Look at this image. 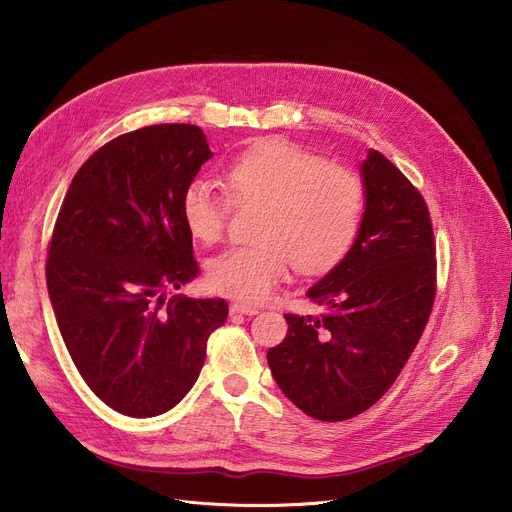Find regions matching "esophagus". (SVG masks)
I'll return each mask as SVG.
<instances>
[{
    "instance_id": "esophagus-1",
    "label": "esophagus",
    "mask_w": 512,
    "mask_h": 512,
    "mask_svg": "<svg viewBox=\"0 0 512 512\" xmlns=\"http://www.w3.org/2000/svg\"><path fill=\"white\" fill-rule=\"evenodd\" d=\"M231 314H246V316H252V314H258V308L256 306H250V304H241V302H235L231 304Z\"/></svg>"
}]
</instances>
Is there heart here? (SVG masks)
Returning <instances> with one entry per match:
<instances>
[{"instance_id":"b5f03b06","label":"heart","mask_w":512,"mask_h":512,"mask_svg":"<svg viewBox=\"0 0 512 512\" xmlns=\"http://www.w3.org/2000/svg\"><path fill=\"white\" fill-rule=\"evenodd\" d=\"M233 204L260 206L254 246L229 248L210 260L208 283L241 302H262L287 275L289 257L304 275H319L342 260L358 237L364 214L360 179L342 166L281 137H266L239 152L223 170ZM181 218L202 243L223 235L227 204L206 181H191Z\"/></svg>"}]
</instances>
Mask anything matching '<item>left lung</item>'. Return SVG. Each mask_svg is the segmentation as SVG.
Wrapping results in <instances>:
<instances>
[{
    "instance_id": "left-lung-1",
    "label": "left lung",
    "mask_w": 512,
    "mask_h": 512,
    "mask_svg": "<svg viewBox=\"0 0 512 512\" xmlns=\"http://www.w3.org/2000/svg\"><path fill=\"white\" fill-rule=\"evenodd\" d=\"M362 225L350 252L306 296L323 319L285 314L287 335L266 354L281 392L308 417L346 421L396 381L427 325L435 246L421 193L377 150L360 164Z\"/></svg>"
}]
</instances>
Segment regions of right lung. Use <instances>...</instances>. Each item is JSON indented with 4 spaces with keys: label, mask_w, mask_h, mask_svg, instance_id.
I'll use <instances>...</instances> for the list:
<instances>
[{
    "label": "right lung",
    "mask_w": 512,
    "mask_h": 512,
    "mask_svg": "<svg viewBox=\"0 0 512 512\" xmlns=\"http://www.w3.org/2000/svg\"><path fill=\"white\" fill-rule=\"evenodd\" d=\"M212 158L196 125H152L97 150L72 179L45 277L68 354L91 392L148 419L196 383L223 298L168 296L200 275L181 196Z\"/></svg>",
    "instance_id": "right-lung-1"
}]
</instances>
